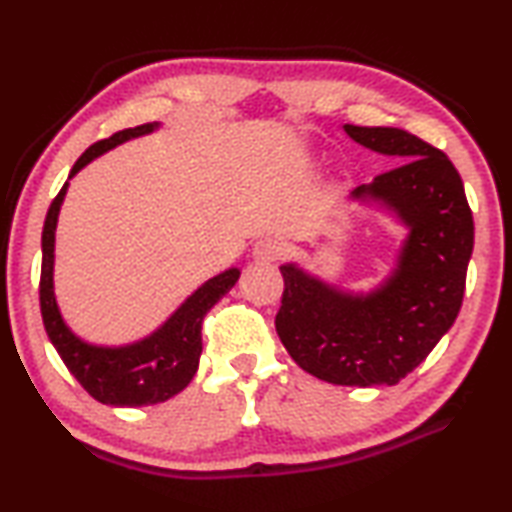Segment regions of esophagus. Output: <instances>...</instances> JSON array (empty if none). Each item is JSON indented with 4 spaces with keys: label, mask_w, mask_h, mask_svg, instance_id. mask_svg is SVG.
<instances>
[{
    "label": "esophagus",
    "mask_w": 512,
    "mask_h": 512,
    "mask_svg": "<svg viewBox=\"0 0 512 512\" xmlns=\"http://www.w3.org/2000/svg\"><path fill=\"white\" fill-rule=\"evenodd\" d=\"M284 250H287V244H284L282 239L264 237V239H259L257 244H255L253 255H255L257 262L271 264V262H277V259L284 255Z\"/></svg>",
    "instance_id": "esophagus-1"
}]
</instances>
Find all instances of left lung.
Returning <instances> with one entry per match:
<instances>
[{
    "label": "left lung",
    "instance_id": "8db88e82",
    "mask_svg": "<svg viewBox=\"0 0 512 512\" xmlns=\"http://www.w3.org/2000/svg\"><path fill=\"white\" fill-rule=\"evenodd\" d=\"M345 133L402 162L352 192L384 201L409 225L400 266L370 296H350L298 266H282L275 329L309 375L339 386H395L461 311L474 219L461 176L436 146L402 128L345 124Z\"/></svg>",
    "mask_w": 512,
    "mask_h": 512
}]
</instances>
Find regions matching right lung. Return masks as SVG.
Instances as JSON below:
<instances>
[{"label": "right lung", "mask_w": 512, "mask_h": 512, "mask_svg": "<svg viewBox=\"0 0 512 512\" xmlns=\"http://www.w3.org/2000/svg\"><path fill=\"white\" fill-rule=\"evenodd\" d=\"M158 124L124 128L108 140L94 142L72 167L69 178L85 164L106 153L112 146L151 133ZM67 192V183L51 201L45 228H42V268H40V311L49 341L76 381L94 400L110 406H151L178 395L192 381L203 352V318L239 280L237 268L205 282L158 332L126 348H97L69 332L60 318L54 296V232L58 210Z\"/></svg>", "instance_id": "add662e5"}]
</instances>
